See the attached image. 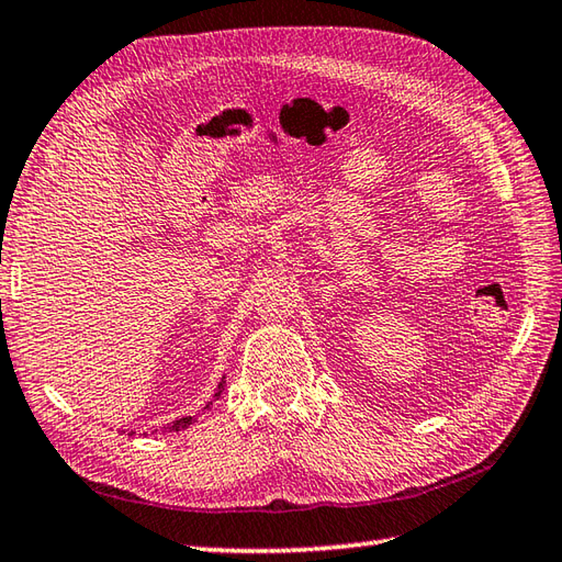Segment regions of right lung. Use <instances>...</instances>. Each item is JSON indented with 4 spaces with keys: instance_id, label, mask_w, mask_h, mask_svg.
I'll list each match as a JSON object with an SVG mask.
<instances>
[{
    "instance_id": "1",
    "label": "right lung",
    "mask_w": 562,
    "mask_h": 562,
    "mask_svg": "<svg viewBox=\"0 0 562 562\" xmlns=\"http://www.w3.org/2000/svg\"><path fill=\"white\" fill-rule=\"evenodd\" d=\"M224 387H226V378H222V382H218V387H216V392H214V400L216 397H222V392H224ZM209 406H212V402H206V406L204 409H209ZM192 419L194 416H182V419H178V422H172V424H168V426H162V428H170V431H182V428H187L192 424ZM158 431V428H156ZM136 431H131V436H134Z\"/></svg>"
}]
</instances>
